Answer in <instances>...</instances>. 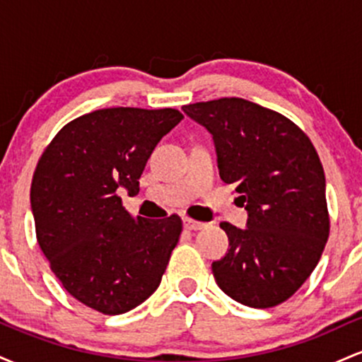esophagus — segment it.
Returning <instances> with one entry per match:
<instances>
[{
	"mask_svg": "<svg viewBox=\"0 0 362 362\" xmlns=\"http://www.w3.org/2000/svg\"><path fill=\"white\" fill-rule=\"evenodd\" d=\"M184 228L185 230L197 231V230H202V228H206V224L201 221H195V219H192V218H184Z\"/></svg>",
	"mask_w": 362,
	"mask_h": 362,
	"instance_id": "esophagus-1",
	"label": "esophagus"
}]
</instances>
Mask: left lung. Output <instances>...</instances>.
Masks as SVG:
<instances>
[{
    "mask_svg": "<svg viewBox=\"0 0 362 362\" xmlns=\"http://www.w3.org/2000/svg\"><path fill=\"white\" fill-rule=\"evenodd\" d=\"M182 110L211 132L219 177L236 185L248 213L243 230L219 224L230 250L213 262L216 282L250 308L281 305L317 267L330 231L317 149L288 117L243 98Z\"/></svg>",
    "mask_w": 362,
    "mask_h": 362,
    "instance_id": "1",
    "label": "left lung"
}]
</instances>
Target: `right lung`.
<instances>
[{
  "label": "right lung",
  "mask_w": 362,
  "mask_h": 362,
  "mask_svg": "<svg viewBox=\"0 0 362 362\" xmlns=\"http://www.w3.org/2000/svg\"><path fill=\"white\" fill-rule=\"evenodd\" d=\"M184 115L114 107L66 124L30 187L37 242L64 289L103 315H120L160 286L182 233L177 214L132 218L119 190L139 192L148 158Z\"/></svg>",
  "instance_id": "obj_1"
}]
</instances>
